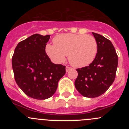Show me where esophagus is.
I'll list each match as a JSON object with an SVG mask.
<instances>
[{
  "label": "esophagus",
  "mask_w": 129,
  "mask_h": 129,
  "mask_svg": "<svg viewBox=\"0 0 129 129\" xmlns=\"http://www.w3.org/2000/svg\"><path fill=\"white\" fill-rule=\"evenodd\" d=\"M72 68H71V67H66V72H68L69 70H72Z\"/></svg>",
  "instance_id": "34e87169"
}]
</instances>
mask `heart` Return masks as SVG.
<instances>
[{
	"instance_id": "1",
	"label": "heart",
	"mask_w": 129,
	"mask_h": 129,
	"mask_svg": "<svg viewBox=\"0 0 129 129\" xmlns=\"http://www.w3.org/2000/svg\"><path fill=\"white\" fill-rule=\"evenodd\" d=\"M53 44H48L46 52L52 61L64 62L66 55L72 65L77 68L90 64L98 51V44L95 37L86 34H66L57 35Z\"/></svg>"
}]
</instances>
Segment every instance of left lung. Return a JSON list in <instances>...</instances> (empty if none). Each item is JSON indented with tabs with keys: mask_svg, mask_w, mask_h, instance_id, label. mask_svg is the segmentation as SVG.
<instances>
[{
	"mask_svg": "<svg viewBox=\"0 0 129 129\" xmlns=\"http://www.w3.org/2000/svg\"><path fill=\"white\" fill-rule=\"evenodd\" d=\"M98 44V51L89 66L77 68L75 86L86 98H96L109 89L113 83L118 67V58L113 44L103 35L92 32Z\"/></svg>",
	"mask_w": 129,
	"mask_h": 129,
	"instance_id": "obj_1",
	"label": "left lung"
}]
</instances>
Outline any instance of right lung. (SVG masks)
<instances>
[{"label": "right lung", "instance_id": "obj_1", "mask_svg": "<svg viewBox=\"0 0 129 129\" xmlns=\"http://www.w3.org/2000/svg\"><path fill=\"white\" fill-rule=\"evenodd\" d=\"M50 35L34 34L19 43L12 57L15 80L26 95L46 100L54 94L65 66L51 61L45 52Z\"/></svg>", "mask_w": 129, "mask_h": 129}]
</instances>
